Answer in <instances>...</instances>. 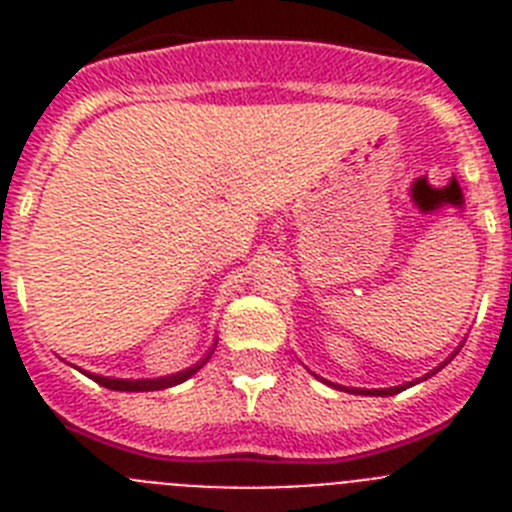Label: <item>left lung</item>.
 <instances>
[{
	"instance_id": "left-lung-1",
	"label": "left lung",
	"mask_w": 512,
	"mask_h": 512,
	"mask_svg": "<svg viewBox=\"0 0 512 512\" xmlns=\"http://www.w3.org/2000/svg\"><path fill=\"white\" fill-rule=\"evenodd\" d=\"M441 366H443V364H441ZM441 366H438V369H441ZM438 369H433V372H438ZM433 372H431V374H433ZM408 384H410V382H408ZM408 384H400V387H387V390H354V387H341V390L356 392V395H379V397H387V395H397V392L405 390ZM333 387H338V384H333Z\"/></svg>"
}]
</instances>
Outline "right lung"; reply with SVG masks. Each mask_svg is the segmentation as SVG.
I'll return each instance as SVG.
<instances>
[{"label":"right lung","instance_id":"right-lung-1","mask_svg":"<svg viewBox=\"0 0 512 512\" xmlns=\"http://www.w3.org/2000/svg\"><path fill=\"white\" fill-rule=\"evenodd\" d=\"M215 351V348H212ZM210 354L205 356V359L200 361V364L189 366V369H184V372L179 374H171V377H158V379H112V377H99V374H87V377H92L94 382L102 384V387H107V390H117V392H153V390H166V387H174V384H182L184 379L192 377L194 372H200L202 364H207V359L212 356Z\"/></svg>","mask_w":512,"mask_h":512}]
</instances>
